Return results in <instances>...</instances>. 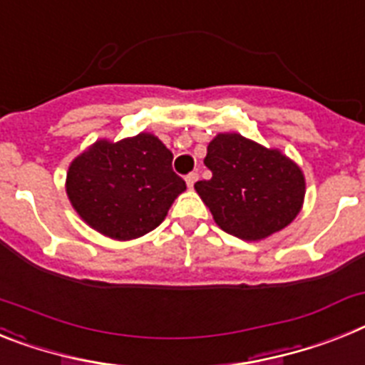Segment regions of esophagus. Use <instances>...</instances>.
Listing matches in <instances>:
<instances>
[{"label": "esophagus", "mask_w": 365, "mask_h": 365, "mask_svg": "<svg viewBox=\"0 0 365 365\" xmlns=\"http://www.w3.org/2000/svg\"><path fill=\"white\" fill-rule=\"evenodd\" d=\"M197 179H199V175L197 173H188V175H186V185H188V188H194V185L195 182H197Z\"/></svg>", "instance_id": "esophagus-1"}]
</instances>
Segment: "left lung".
Listing matches in <instances>:
<instances>
[{
	"instance_id": "1",
	"label": "left lung",
	"mask_w": 365,
	"mask_h": 365,
	"mask_svg": "<svg viewBox=\"0 0 365 365\" xmlns=\"http://www.w3.org/2000/svg\"><path fill=\"white\" fill-rule=\"evenodd\" d=\"M208 180L195 192L221 230L245 242L275 235L301 212L307 192L303 170L279 149L238 133H220L207 148Z\"/></svg>"
}]
</instances>
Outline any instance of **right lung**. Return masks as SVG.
Returning a JSON list of instances; mask_svg holds the SVG:
<instances>
[{"label":"right lung","instance_id":"add662e5","mask_svg":"<svg viewBox=\"0 0 365 365\" xmlns=\"http://www.w3.org/2000/svg\"><path fill=\"white\" fill-rule=\"evenodd\" d=\"M173 153L151 133L120 142L98 140L71 160L66 194L81 220L112 240L157 229L185 180L171 170Z\"/></svg>","mask_w":365,"mask_h":365}]
</instances>
